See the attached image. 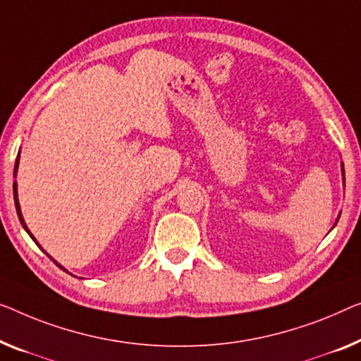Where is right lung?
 Returning a JSON list of instances; mask_svg holds the SVG:
<instances>
[{"label": "right lung", "instance_id": "1", "mask_svg": "<svg viewBox=\"0 0 361 361\" xmlns=\"http://www.w3.org/2000/svg\"><path fill=\"white\" fill-rule=\"evenodd\" d=\"M18 165H19V159L16 160V165H14V176H16V171H18ZM13 190H14V204H16V211H18V215H19V220H20V224H23V227L25 228V232L29 233V235L32 236V240H34L35 243H37V240L34 238V235H32V233H30V230L27 228V225H25V222H24V217H23V214H20V207H19V201H18V185H16V181H14V186H13ZM37 245H39V243H37ZM55 264H56V266H60V264H58V262H55ZM60 267H61V266H60ZM61 269H63V267H61Z\"/></svg>", "mask_w": 361, "mask_h": 361}]
</instances>
